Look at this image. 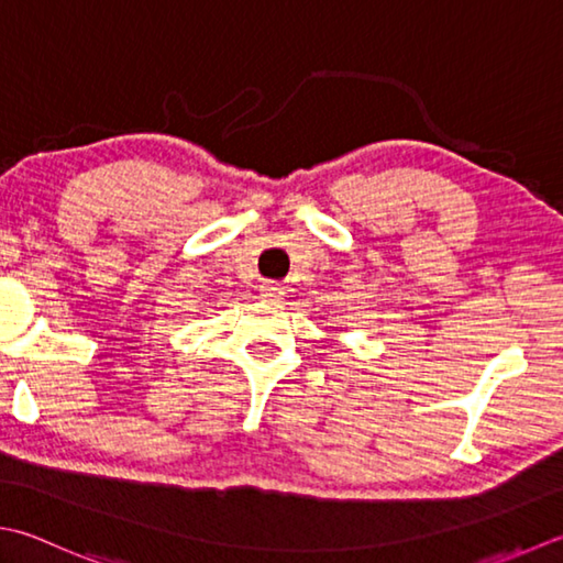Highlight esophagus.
Here are the masks:
<instances>
[{
	"label": "esophagus",
	"instance_id": "34e87169",
	"mask_svg": "<svg viewBox=\"0 0 563 563\" xmlns=\"http://www.w3.org/2000/svg\"><path fill=\"white\" fill-rule=\"evenodd\" d=\"M261 295L268 297L271 302H280L283 297H285V288H283V285H278V283H263L261 285Z\"/></svg>",
	"mask_w": 563,
	"mask_h": 563
}]
</instances>
